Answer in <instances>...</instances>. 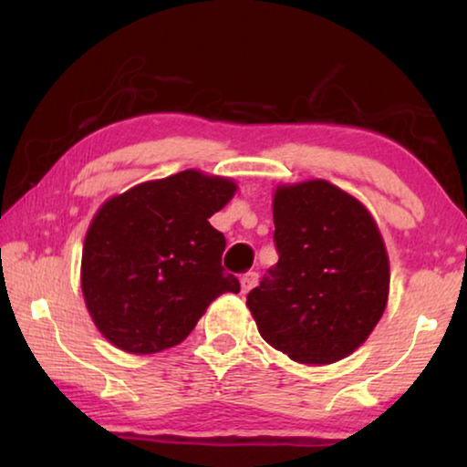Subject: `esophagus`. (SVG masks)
Returning a JSON list of instances; mask_svg holds the SVG:
<instances>
[{
    "label": "esophagus",
    "instance_id": "34e87169",
    "mask_svg": "<svg viewBox=\"0 0 467 467\" xmlns=\"http://www.w3.org/2000/svg\"><path fill=\"white\" fill-rule=\"evenodd\" d=\"M257 280H259L257 272H244L241 275V288H243V292H249L253 286H257Z\"/></svg>",
    "mask_w": 467,
    "mask_h": 467
}]
</instances>
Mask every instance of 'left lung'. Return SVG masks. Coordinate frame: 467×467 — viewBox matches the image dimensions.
Returning a JSON list of instances; mask_svg holds the SVG:
<instances>
[{
    "mask_svg": "<svg viewBox=\"0 0 467 467\" xmlns=\"http://www.w3.org/2000/svg\"><path fill=\"white\" fill-rule=\"evenodd\" d=\"M278 264L247 295L267 344L300 365H331L381 319L389 262L365 205L327 181L278 187Z\"/></svg>",
    "mask_w": 467,
    "mask_h": 467,
    "instance_id": "8db88e82",
    "label": "left lung"
}]
</instances>
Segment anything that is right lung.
Masks as SVG:
<instances>
[{"label":"right lung","instance_id":"right-lung-1","mask_svg":"<svg viewBox=\"0 0 467 467\" xmlns=\"http://www.w3.org/2000/svg\"><path fill=\"white\" fill-rule=\"evenodd\" d=\"M234 183L183 171L109 200L88 228L82 292L110 344L154 354L183 342L212 300L239 292L223 267L224 234L208 223Z\"/></svg>","mask_w":467,"mask_h":467}]
</instances>
